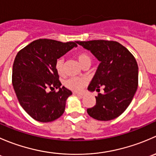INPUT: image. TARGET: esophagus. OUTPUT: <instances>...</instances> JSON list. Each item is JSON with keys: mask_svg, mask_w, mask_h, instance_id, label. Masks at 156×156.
Instances as JSON below:
<instances>
[{"mask_svg": "<svg viewBox=\"0 0 156 156\" xmlns=\"http://www.w3.org/2000/svg\"><path fill=\"white\" fill-rule=\"evenodd\" d=\"M73 94H74V95L78 96V97H84V94H81V93H75V92H74Z\"/></svg>", "mask_w": 156, "mask_h": 156, "instance_id": "1", "label": "esophagus"}]
</instances>
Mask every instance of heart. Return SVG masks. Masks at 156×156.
<instances>
[{
    "label": "heart",
    "mask_w": 156,
    "mask_h": 156,
    "mask_svg": "<svg viewBox=\"0 0 156 156\" xmlns=\"http://www.w3.org/2000/svg\"><path fill=\"white\" fill-rule=\"evenodd\" d=\"M76 57L78 58L80 63L84 66L86 64L90 62L91 58L90 55L86 52H80L76 53ZM55 70L59 75H63L65 73V61L63 58H59L55 62ZM64 86L68 89L73 91H80L87 84V80L80 77H70L64 81Z\"/></svg>",
    "instance_id": "heart-1"
}]
</instances>
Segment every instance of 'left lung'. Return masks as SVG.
<instances>
[{
    "label": "left lung",
    "instance_id": "obj_1",
    "mask_svg": "<svg viewBox=\"0 0 156 156\" xmlns=\"http://www.w3.org/2000/svg\"><path fill=\"white\" fill-rule=\"evenodd\" d=\"M90 50L100 62L87 89L98 94L96 105L87 112L99 121H109L119 117L131 103L138 86V66L134 56L117 41L94 40L76 41Z\"/></svg>",
    "mask_w": 156,
    "mask_h": 156
}]
</instances>
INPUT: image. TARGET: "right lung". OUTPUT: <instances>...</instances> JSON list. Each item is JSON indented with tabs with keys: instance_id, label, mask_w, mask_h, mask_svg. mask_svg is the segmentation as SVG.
Masks as SVG:
<instances>
[{
	"instance_id": "right-lung-1",
	"label": "right lung",
	"mask_w": 156,
	"mask_h": 156,
	"mask_svg": "<svg viewBox=\"0 0 156 156\" xmlns=\"http://www.w3.org/2000/svg\"><path fill=\"white\" fill-rule=\"evenodd\" d=\"M50 39H38L18 52L12 66V83L21 106L34 120L50 122L63 114L72 91L61 87L55 70L57 59L77 47ZM59 89L58 92L46 90Z\"/></svg>"
}]
</instances>
